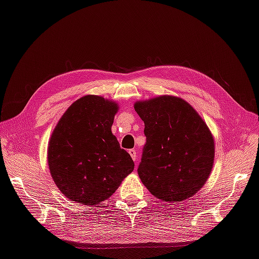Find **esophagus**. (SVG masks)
Returning a JSON list of instances; mask_svg holds the SVG:
<instances>
[{
  "mask_svg": "<svg viewBox=\"0 0 259 259\" xmlns=\"http://www.w3.org/2000/svg\"><path fill=\"white\" fill-rule=\"evenodd\" d=\"M128 153L132 157V159H133L135 161V163H136V151L132 149V150H128Z\"/></svg>",
  "mask_w": 259,
  "mask_h": 259,
  "instance_id": "34e87169",
  "label": "esophagus"
}]
</instances>
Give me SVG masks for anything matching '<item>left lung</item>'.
<instances>
[{"mask_svg": "<svg viewBox=\"0 0 259 259\" xmlns=\"http://www.w3.org/2000/svg\"><path fill=\"white\" fill-rule=\"evenodd\" d=\"M146 143L138 172L149 192L163 202H182L198 193L211 175L215 145L201 115L186 100L159 96L139 100Z\"/></svg>", "mask_w": 259, "mask_h": 259, "instance_id": "1", "label": "left lung"}]
</instances>
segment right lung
<instances>
[{
    "mask_svg": "<svg viewBox=\"0 0 259 259\" xmlns=\"http://www.w3.org/2000/svg\"><path fill=\"white\" fill-rule=\"evenodd\" d=\"M116 101L87 95L73 102L51 135L47 161L54 183L72 202L95 206L113 195L134 162L111 133Z\"/></svg>",
    "mask_w": 259,
    "mask_h": 259,
    "instance_id": "1",
    "label": "right lung"
}]
</instances>
